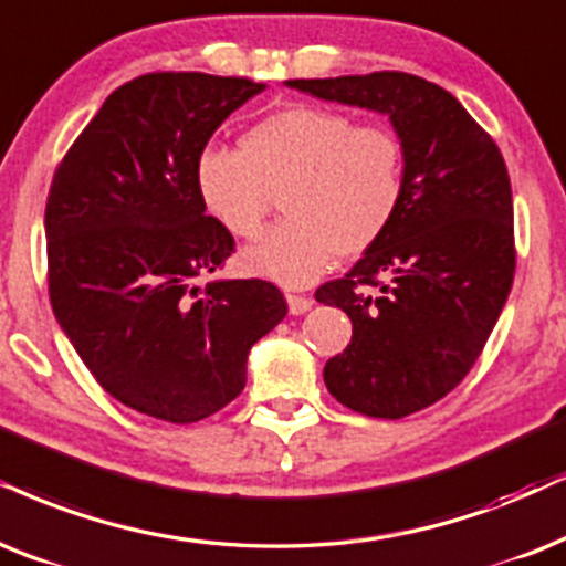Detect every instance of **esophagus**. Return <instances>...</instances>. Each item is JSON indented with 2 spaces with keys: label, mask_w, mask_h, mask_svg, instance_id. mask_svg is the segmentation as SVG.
<instances>
[{
  "label": "esophagus",
  "mask_w": 566,
  "mask_h": 566,
  "mask_svg": "<svg viewBox=\"0 0 566 566\" xmlns=\"http://www.w3.org/2000/svg\"><path fill=\"white\" fill-rule=\"evenodd\" d=\"M287 305H290V313L292 316H300V313L311 311L313 300L305 297V295H287Z\"/></svg>",
  "instance_id": "34e87169"
}]
</instances>
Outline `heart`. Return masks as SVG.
I'll list each match as a JSON object with an SVG mask.
<instances>
[{
    "instance_id": "obj_1",
    "label": "heart",
    "mask_w": 566,
    "mask_h": 566,
    "mask_svg": "<svg viewBox=\"0 0 566 566\" xmlns=\"http://www.w3.org/2000/svg\"><path fill=\"white\" fill-rule=\"evenodd\" d=\"M203 209L240 240H255L282 192L287 219L245 253V269L305 287L336 255L355 259L389 232L405 203L407 151L389 125H357L326 106H290L196 159Z\"/></svg>"
}]
</instances>
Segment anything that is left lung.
<instances>
[{
    "mask_svg": "<svg viewBox=\"0 0 566 566\" xmlns=\"http://www.w3.org/2000/svg\"><path fill=\"white\" fill-rule=\"evenodd\" d=\"M287 85L381 112L405 140L402 211L316 300L353 321L345 353L324 368L336 402L386 420L426 410L470 374L510 297L517 250L504 156L452 93L418 75Z\"/></svg>",
    "mask_w": 566,
    "mask_h": 566,
    "instance_id": "1",
    "label": "left lung"
}]
</instances>
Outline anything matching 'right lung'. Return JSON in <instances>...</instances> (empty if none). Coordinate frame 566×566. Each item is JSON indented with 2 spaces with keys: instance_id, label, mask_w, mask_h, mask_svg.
Returning <instances> with one entry per match:
<instances>
[{
  "instance_id": "1",
  "label": "right lung",
  "mask_w": 566,
  "mask_h": 566,
  "mask_svg": "<svg viewBox=\"0 0 566 566\" xmlns=\"http://www.w3.org/2000/svg\"><path fill=\"white\" fill-rule=\"evenodd\" d=\"M263 91L250 77L148 73L119 85L54 171L49 300L104 391L148 418L196 423L245 389L248 353L287 316L263 279H213L234 238L206 217L196 159Z\"/></svg>"
}]
</instances>
